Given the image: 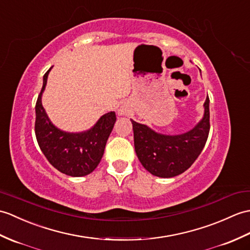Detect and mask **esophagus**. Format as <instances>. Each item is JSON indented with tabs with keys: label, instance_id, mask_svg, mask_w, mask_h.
Instances as JSON below:
<instances>
[{
	"label": "esophagus",
	"instance_id": "obj_1",
	"mask_svg": "<svg viewBox=\"0 0 250 250\" xmlns=\"http://www.w3.org/2000/svg\"><path fill=\"white\" fill-rule=\"evenodd\" d=\"M119 113H120V114H123V113H124V111H120Z\"/></svg>",
	"mask_w": 250,
	"mask_h": 250
}]
</instances>
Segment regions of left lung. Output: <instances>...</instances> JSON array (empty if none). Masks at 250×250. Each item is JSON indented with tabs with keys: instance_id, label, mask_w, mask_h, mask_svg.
<instances>
[{
	"instance_id": "1",
	"label": "left lung",
	"mask_w": 250,
	"mask_h": 250,
	"mask_svg": "<svg viewBox=\"0 0 250 250\" xmlns=\"http://www.w3.org/2000/svg\"><path fill=\"white\" fill-rule=\"evenodd\" d=\"M210 99L205 102V115L193 130L180 135H163L145 125L132 121L134 147L138 160L153 176L176 177L193 165L207 143L210 132Z\"/></svg>"
}]
</instances>
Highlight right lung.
<instances>
[{
	"mask_svg": "<svg viewBox=\"0 0 250 250\" xmlns=\"http://www.w3.org/2000/svg\"><path fill=\"white\" fill-rule=\"evenodd\" d=\"M43 75V84L38 96L35 120L37 143L49 163L57 170L71 177L89 175L100 163L107 138L116 121L115 112L103 115L90 130L82 133H67L51 123L42 104L49 71Z\"/></svg>",
	"mask_w": 250,
	"mask_h": 250,
	"instance_id": "right-lung-1",
	"label": "right lung"
}]
</instances>
